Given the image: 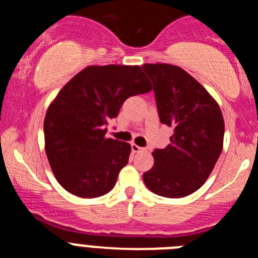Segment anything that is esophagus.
<instances>
[{
  "label": "esophagus",
  "mask_w": 258,
  "mask_h": 258,
  "mask_svg": "<svg viewBox=\"0 0 258 258\" xmlns=\"http://www.w3.org/2000/svg\"><path fill=\"white\" fill-rule=\"evenodd\" d=\"M131 147H132V151H133L134 154H138V152H141L145 150V149H142V147H140V146H137L136 143H132Z\"/></svg>",
  "instance_id": "esophagus-1"
}]
</instances>
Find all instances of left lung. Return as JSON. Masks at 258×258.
<instances>
[{
  "label": "left lung",
  "instance_id": "1",
  "mask_svg": "<svg viewBox=\"0 0 258 258\" xmlns=\"http://www.w3.org/2000/svg\"><path fill=\"white\" fill-rule=\"evenodd\" d=\"M154 85L161 124L173 127L169 145L152 152L146 186L164 198H183L202 187L217 163L225 124L217 102L177 66L143 64Z\"/></svg>",
  "mask_w": 258,
  "mask_h": 258
}]
</instances>
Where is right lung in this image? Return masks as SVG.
<instances>
[{"label": "right lung", "mask_w": 258, "mask_h": 258, "mask_svg": "<svg viewBox=\"0 0 258 258\" xmlns=\"http://www.w3.org/2000/svg\"><path fill=\"white\" fill-rule=\"evenodd\" d=\"M151 89L138 66H90L66 84L44 122L47 160L61 187L80 198L112 190L132 147L106 138L107 125L127 98Z\"/></svg>", "instance_id": "1"}]
</instances>
